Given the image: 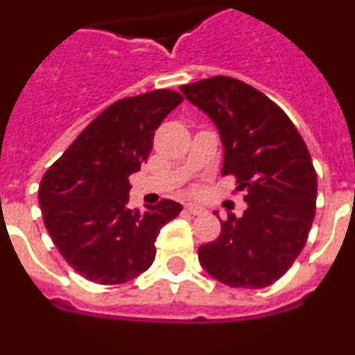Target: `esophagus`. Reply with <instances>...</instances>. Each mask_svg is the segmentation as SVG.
<instances>
[{
    "label": "esophagus",
    "instance_id": "1",
    "mask_svg": "<svg viewBox=\"0 0 355 355\" xmlns=\"http://www.w3.org/2000/svg\"><path fill=\"white\" fill-rule=\"evenodd\" d=\"M185 210H187L189 214H193V215L205 214V208L201 207V205H198V203H187V205H185Z\"/></svg>",
    "mask_w": 355,
    "mask_h": 355
}]
</instances>
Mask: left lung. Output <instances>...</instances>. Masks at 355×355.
<instances>
[{
	"label": "left lung",
	"instance_id": "8db88e82",
	"mask_svg": "<svg viewBox=\"0 0 355 355\" xmlns=\"http://www.w3.org/2000/svg\"><path fill=\"white\" fill-rule=\"evenodd\" d=\"M180 91L217 125L223 175L236 177L247 203L241 217L230 214L220 223L217 240L198 248L201 266L230 287H268L293 266L312 227L317 173L310 152L282 108L245 82L218 75Z\"/></svg>",
	"mask_w": 355,
	"mask_h": 355
}]
</instances>
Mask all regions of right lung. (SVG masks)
<instances>
[{
    "instance_id": "add662e5",
    "label": "right lung",
    "mask_w": 355,
    "mask_h": 355,
    "mask_svg": "<svg viewBox=\"0 0 355 355\" xmlns=\"http://www.w3.org/2000/svg\"><path fill=\"white\" fill-rule=\"evenodd\" d=\"M170 89L124 98L103 110L43 175L38 201L52 241L87 280L115 286L137 278L155 257V238L182 205L161 200L128 208L129 175L140 171L154 131L182 103Z\"/></svg>"
}]
</instances>
